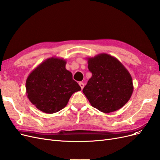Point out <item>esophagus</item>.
<instances>
[{"instance_id": "esophagus-1", "label": "esophagus", "mask_w": 160, "mask_h": 160, "mask_svg": "<svg viewBox=\"0 0 160 160\" xmlns=\"http://www.w3.org/2000/svg\"><path fill=\"white\" fill-rule=\"evenodd\" d=\"M79 85H80V87H81V89H83V88H84V83H82V82H80V83H79Z\"/></svg>"}]
</instances>
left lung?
Listing matches in <instances>:
<instances>
[{
  "label": "left lung",
  "mask_w": 160,
  "mask_h": 160,
  "mask_svg": "<svg viewBox=\"0 0 160 160\" xmlns=\"http://www.w3.org/2000/svg\"><path fill=\"white\" fill-rule=\"evenodd\" d=\"M88 61L92 76L83 92L91 105L105 113L123 107L133 91L132 76L127 69L106 53L89 57Z\"/></svg>",
  "instance_id": "8db88e82"
}]
</instances>
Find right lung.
Returning <instances> with one entry per match:
<instances>
[{
  "instance_id": "add662e5",
  "label": "right lung",
  "mask_w": 160,
  "mask_h": 160,
  "mask_svg": "<svg viewBox=\"0 0 160 160\" xmlns=\"http://www.w3.org/2000/svg\"><path fill=\"white\" fill-rule=\"evenodd\" d=\"M63 59L51 57L34 69L26 81L27 98L35 107L46 113H54L63 109L71 96L81 91L65 68Z\"/></svg>"
}]
</instances>
